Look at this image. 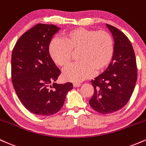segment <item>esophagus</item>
I'll list each match as a JSON object with an SVG mask.
<instances>
[{"instance_id": "34e87169", "label": "esophagus", "mask_w": 146, "mask_h": 146, "mask_svg": "<svg viewBox=\"0 0 146 146\" xmlns=\"http://www.w3.org/2000/svg\"><path fill=\"white\" fill-rule=\"evenodd\" d=\"M81 86V84L80 83H77V82H74L73 83V87H79Z\"/></svg>"}]
</instances>
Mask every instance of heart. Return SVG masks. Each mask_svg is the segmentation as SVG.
<instances>
[{"mask_svg":"<svg viewBox=\"0 0 146 146\" xmlns=\"http://www.w3.org/2000/svg\"><path fill=\"white\" fill-rule=\"evenodd\" d=\"M76 51L79 61L63 71V78L68 81L82 82L90 78L95 70L106 67L113 56V38L105 31L76 28L64 33L62 40H52L48 47L52 60L62 67L67 66L72 52Z\"/></svg>","mask_w":146,"mask_h":146,"instance_id":"obj_1","label":"heart"}]
</instances>
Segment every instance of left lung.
Segmentation results:
<instances>
[{
    "label": "left lung",
    "mask_w": 146,
    "mask_h": 146,
    "mask_svg": "<svg viewBox=\"0 0 146 146\" xmlns=\"http://www.w3.org/2000/svg\"><path fill=\"white\" fill-rule=\"evenodd\" d=\"M113 35L114 52L111 62L103 73L91 80L94 94L89 104L102 114L121 109L128 103L137 79L135 54L132 44L123 33L106 24Z\"/></svg>",
    "instance_id": "8db88e82"
}]
</instances>
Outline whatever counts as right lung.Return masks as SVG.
I'll use <instances>...</instances> for the list:
<instances>
[{
    "label": "right lung",
    "instance_id": "1",
    "mask_svg": "<svg viewBox=\"0 0 146 146\" xmlns=\"http://www.w3.org/2000/svg\"><path fill=\"white\" fill-rule=\"evenodd\" d=\"M60 29L38 24L18 39L11 55V81L21 103L34 115L58 113L73 84L55 82L60 74L48 51L52 37Z\"/></svg>",
    "mask_w": 146,
    "mask_h": 146
}]
</instances>
